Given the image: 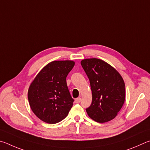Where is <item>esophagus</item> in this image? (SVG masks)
Returning <instances> with one entry per match:
<instances>
[{
	"instance_id": "esophagus-1",
	"label": "esophagus",
	"mask_w": 150,
	"mask_h": 150,
	"mask_svg": "<svg viewBox=\"0 0 150 150\" xmlns=\"http://www.w3.org/2000/svg\"><path fill=\"white\" fill-rule=\"evenodd\" d=\"M80 101H81V98H76V99H75V102L76 103H79Z\"/></svg>"
}]
</instances>
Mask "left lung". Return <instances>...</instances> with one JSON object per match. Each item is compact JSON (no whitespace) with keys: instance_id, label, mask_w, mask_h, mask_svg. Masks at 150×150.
Instances as JSON below:
<instances>
[{"instance_id":"left-lung-1","label":"left lung","mask_w":150,"mask_h":150,"mask_svg":"<svg viewBox=\"0 0 150 150\" xmlns=\"http://www.w3.org/2000/svg\"><path fill=\"white\" fill-rule=\"evenodd\" d=\"M81 65L90 80L92 92V102L86 109L88 116L98 122L110 121L125 103L124 80L116 69L101 59H83Z\"/></svg>"}]
</instances>
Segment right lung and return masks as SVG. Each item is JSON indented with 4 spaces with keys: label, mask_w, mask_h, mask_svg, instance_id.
<instances>
[{
    "label": "right lung",
    "mask_w": 150,
    "mask_h": 150,
    "mask_svg": "<svg viewBox=\"0 0 150 150\" xmlns=\"http://www.w3.org/2000/svg\"><path fill=\"white\" fill-rule=\"evenodd\" d=\"M75 62L55 60L42 68L28 90L31 110L39 119L49 124L61 121L69 112L74 99L67 84V76Z\"/></svg>",
    "instance_id": "add662e5"
}]
</instances>
